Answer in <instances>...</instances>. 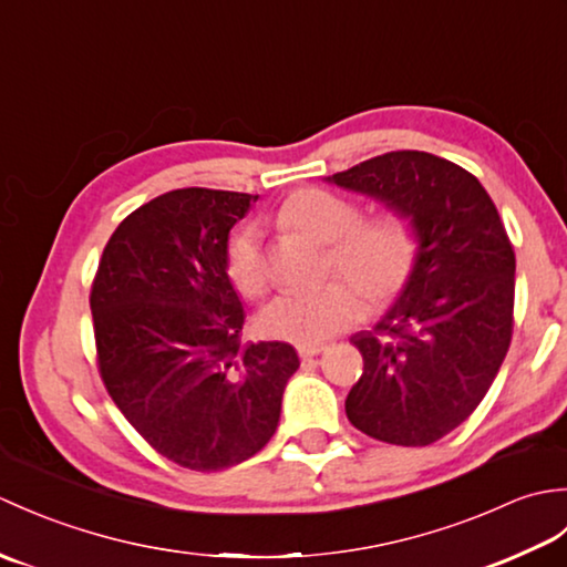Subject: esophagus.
I'll use <instances>...</instances> for the list:
<instances>
[{"label":"esophagus","mask_w":567,"mask_h":567,"mask_svg":"<svg viewBox=\"0 0 567 567\" xmlns=\"http://www.w3.org/2000/svg\"><path fill=\"white\" fill-rule=\"evenodd\" d=\"M323 351H327V346H299L297 348V353H299V358H302V360L315 358V355H319Z\"/></svg>","instance_id":"obj_1"}]
</instances>
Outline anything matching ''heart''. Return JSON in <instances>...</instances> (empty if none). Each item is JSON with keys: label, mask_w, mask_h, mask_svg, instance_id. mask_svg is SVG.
Masks as SVG:
<instances>
[{"label": "heart", "mask_w": 567, "mask_h": 567, "mask_svg": "<svg viewBox=\"0 0 567 567\" xmlns=\"http://www.w3.org/2000/svg\"><path fill=\"white\" fill-rule=\"evenodd\" d=\"M287 228L327 246L323 272L349 280H329L309 292H285L262 305L256 327L272 341L317 346L363 317V299L384 307L404 290L419 258V238L404 214L382 212L363 219L355 202L321 187L297 189L277 212ZM226 277L244 297L265 287L260 236L244 226L226 244Z\"/></svg>", "instance_id": "1"}]
</instances>
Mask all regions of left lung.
Segmentation results:
<instances>
[{
    "mask_svg": "<svg viewBox=\"0 0 567 567\" xmlns=\"http://www.w3.org/2000/svg\"><path fill=\"white\" fill-rule=\"evenodd\" d=\"M404 214L414 272L372 331L353 336L363 375L346 414L368 436L429 445L475 412L514 331L512 240L475 175L424 151H392L327 177Z\"/></svg>",
    "mask_w": 567,
    "mask_h": 567,
    "instance_id": "obj_1",
    "label": "left lung"
}]
</instances>
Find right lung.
Instances as JSON below:
<instances>
[{"label":"right lung","mask_w":567,"mask_h":567,"mask_svg":"<svg viewBox=\"0 0 567 567\" xmlns=\"http://www.w3.org/2000/svg\"><path fill=\"white\" fill-rule=\"evenodd\" d=\"M258 195L187 187L131 212L104 246L90 309L97 365L126 421L167 461L214 473L272 439L299 358L240 343L224 252Z\"/></svg>","instance_id":"add662e5"}]
</instances>
